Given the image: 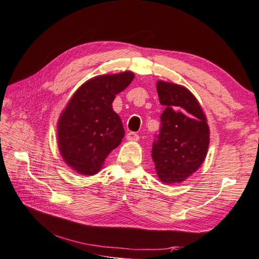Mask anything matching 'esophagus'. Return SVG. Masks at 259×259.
Returning <instances> with one entry per match:
<instances>
[{
    "mask_svg": "<svg viewBox=\"0 0 259 259\" xmlns=\"http://www.w3.org/2000/svg\"><path fill=\"white\" fill-rule=\"evenodd\" d=\"M126 139L129 141H138L139 140V135L136 133H128L126 134Z\"/></svg>",
    "mask_w": 259,
    "mask_h": 259,
    "instance_id": "obj_1",
    "label": "esophagus"
}]
</instances>
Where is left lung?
I'll list each match as a JSON object with an SVG mask.
<instances>
[{
  "label": "left lung",
  "instance_id": "8db88e82",
  "mask_svg": "<svg viewBox=\"0 0 259 259\" xmlns=\"http://www.w3.org/2000/svg\"><path fill=\"white\" fill-rule=\"evenodd\" d=\"M160 104V128L155 135L151 156L159 180L180 183L199 168L209 147V126L201 106L183 86L157 83Z\"/></svg>",
  "mask_w": 259,
  "mask_h": 259
}]
</instances>
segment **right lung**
Listing matches in <instances>:
<instances>
[{
	"label": "right lung",
	"mask_w": 259,
	"mask_h": 259,
	"mask_svg": "<svg viewBox=\"0 0 259 259\" xmlns=\"http://www.w3.org/2000/svg\"><path fill=\"white\" fill-rule=\"evenodd\" d=\"M133 79L131 72L96 76L80 86L66 106L58 122V146L77 173L96 174L120 145L124 129L112 102Z\"/></svg>",
	"instance_id": "right-lung-1"
}]
</instances>
